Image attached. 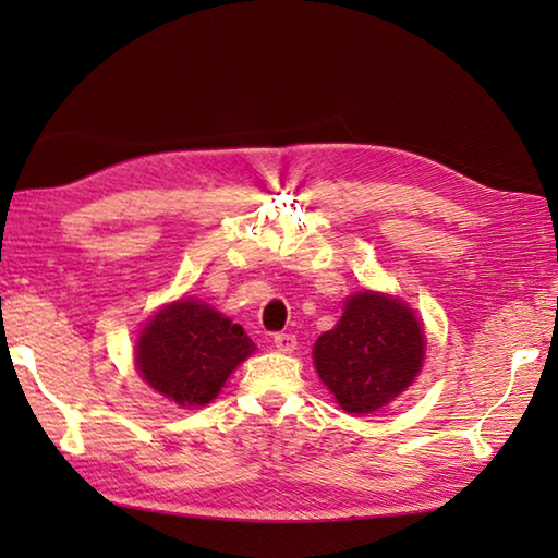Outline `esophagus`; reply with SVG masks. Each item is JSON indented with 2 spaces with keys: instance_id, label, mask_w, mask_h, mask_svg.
Wrapping results in <instances>:
<instances>
[{
  "instance_id": "34e87169",
  "label": "esophagus",
  "mask_w": 558,
  "mask_h": 558,
  "mask_svg": "<svg viewBox=\"0 0 558 558\" xmlns=\"http://www.w3.org/2000/svg\"><path fill=\"white\" fill-rule=\"evenodd\" d=\"M272 345H276L280 352H292L294 348H298V338H294L292 333H276L272 336Z\"/></svg>"
}]
</instances>
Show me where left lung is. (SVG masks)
Returning <instances> with one entry per match:
<instances>
[{
  "instance_id": "8db88e82",
  "label": "left lung",
  "mask_w": 558,
  "mask_h": 558,
  "mask_svg": "<svg viewBox=\"0 0 558 558\" xmlns=\"http://www.w3.org/2000/svg\"><path fill=\"white\" fill-rule=\"evenodd\" d=\"M424 330L400 300L362 292L348 300L336 328L316 340L314 364L338 405L376 412L405 390L422 369Z\"/></svg>"
}]
</instances>
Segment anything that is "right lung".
<instances>
[{"label": "right lung", "mask_w": 558, "mask_h": 558, "mask_svg": "<svg viewBox=\"0 0 558 558\" xmlns=\"http://www.w3.org/2000/svg\"><path fill=\"white\" fill-rule=\"evenodd\" d=\"M256 345L240 324L208 304L180 300L141 330L136 366L150 388L177 405H206Z\"/></svg>", "instance_id": "right-lung-1"}]
</instances>
